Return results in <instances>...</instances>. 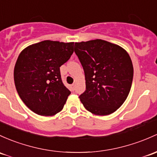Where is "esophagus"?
Masks as SVG:
<instances>
[{"instance_id": "34e87169", "label": "esophagus", "mask_w": 157, "mask_h": 157, "mask_svg": "<svg viewBox=\"0 0 157 157\" xmlns=\"http://www.w3.org/2000/svg\"><path fill=\"white\" fill-rule=\"evenodd\" d=\"M71 88L72 91H74V84H72V85L71 86Z\"/></svg>"}]
</instances>
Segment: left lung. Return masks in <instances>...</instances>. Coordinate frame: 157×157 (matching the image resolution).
Wrapping results in <instances>:
<instances>
[{
	"mask_svg": "<svg viewBox=\"0 0 157 157\" xmlns=\"http://www.w3.org/2000/svg\"><path fill=\"white\" fill-rule=\"evenodd\" d=\"M74 52L85 74L86 90L79 96L84 108L101 116L116 111L132 83L129 55L120 46L100 39L75 43Z\"/></svg>",
	"mask_w": 157,
	"mask_h": 157,
	"instance_id": "obj_1",
	"label": "left lung"
}]
</instances>
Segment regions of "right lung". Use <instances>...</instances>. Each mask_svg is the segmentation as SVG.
Returning a JSON list of instances; mask_svg holds the SVG:
<instances>
[{"mask_svg": "<svg viewBox=\"0 0 157 157\" xmlns=\"http://www.w3.org/2000/svg\"><path fill=\"white\" fill-rule=\"evenodd\" d=\"M74 44L44 40L19 54L15 86L22 101L37 114L52 116L63 108L71 92L62 83L60 67L73 54Z\"/></svg>", "mask_w": 157, "mask_h": 157, "instance_id": "add662e5", "label": "right lung"}]
</instances>
